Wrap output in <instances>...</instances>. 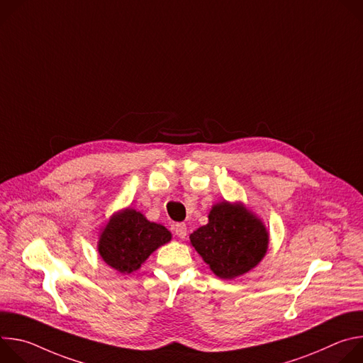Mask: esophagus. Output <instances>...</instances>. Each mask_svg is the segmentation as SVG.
<instances>
[{
    "mask_svg": "<svg viewBox=\"0 0 363 363\" xmlns=\"http://www.w3.org/2000/svg\"><path fill=\"white\" fill-rule=\"evenodd\" d=\"M174 231H175V235L178 237V238H181V240H184L185 237H186V225L184 224V223H179V224H177L175 225V228H174Z\"/></svg>",
    "mask_w": 363,
    "mask_h": 363,
    "instance_id": "1",
    "label": "esophagus"
}]
</instances>
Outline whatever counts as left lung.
Returning <instances> with one entry per match:
<instances>
[{
    "instance_id": "left-lung-1",
    "label": "left lung",
    "mask_w": 363,
    "mask_h": 363,
    "mask_svg": "<svg viewBox=\"0 0 363 363\" xmlns=\"http://www.w3.org/2000/svg\"><path fill=\"white\" fill-rule=\"evenodd\" d=\"M208 224L189 235L192 247L220 279H234L262 262L269 234L262 221L242 205L221 202L213 206Z\"/></svg>"
}]
</instances>
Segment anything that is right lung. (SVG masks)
Here are the masks:
<instances>
[{"label": "right lung", "mask_w": 363, "mask_h": 363, "mask_svg": "<svg viewBox=\"0 0 363 363\" xmlns=\"http://www.w3.org/2000/svg\"><path fill=\"white\" fill-rule=\"evenodd\" d=\"M169 240L171 233L164 225L147 221L135 210H125L113 216L103 230L99 252L111 267L129 274Z\"/></svg>", "instance_id": "right-lung-1"}]
</instances>
